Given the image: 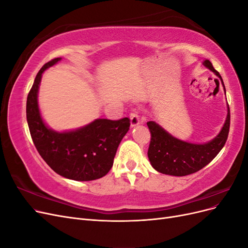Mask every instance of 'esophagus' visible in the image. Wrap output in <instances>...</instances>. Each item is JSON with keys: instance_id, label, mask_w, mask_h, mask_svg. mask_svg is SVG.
Returning <instances> with one entry per match:
<instances>
[{"instance_id": "esophagus-1", "label": "esophagus", "mask_w": 248, "mask_h": 248, "mask_svg": "<svg viewBox=\"0 0 248 248\" xmlns=\"http://www.w3.org/2000/svg\"><path fill=\"white\" fill-rule=\"evenodd\" d=\"M140 115L137 110H133L130 112V124L131 126H137L138 124H140Z\"/></svg>"}]
</instances>
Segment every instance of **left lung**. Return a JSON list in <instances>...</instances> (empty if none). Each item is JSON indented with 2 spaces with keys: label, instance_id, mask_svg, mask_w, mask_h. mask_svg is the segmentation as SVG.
I'll return each mask as SVG.
<instances>
[{
  "label": "left lung",
  "instance_id": "obj_1",
  "mask_svg": "<svg viewBox=\"0 0 248 248\" xmlns=\"http://www.w3.org/2000/svg\"><path fill=\"white\" fill-rule=\"evenodd\" d=\"M205 66L212 70L222 82L218 71L212 63L206 60ZM223 89L226 91V88ZM231 123L230 108L228 104V117L220 133L207 144H190L175 139L153 121L147 122L151 132V140L148 149V157L152 167L161 174L171 176H186L193 174L211 162L220 152L228 140Z\"/></svg>",
  "mask_w": 248,
  "mask_h": 248
}]
</instances>
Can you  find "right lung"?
I'll return each mask as SVG.
<instances>
[{
  "label": "right lung",
  "mask_w": 248,
  "mask_h": 248,
  "mask_svg": "<svg viewBox=\"0 0 248 248\" xmlns=\"http://www.w3.org/2000/svg\"><path fill=\"white\" fill-rule=\"evenodd\" d=\"M61 58L52 59L37 73L27 98V121L37 151L51 170L65 178L91 181L106 176L114 163L119 144L130 126L129 118L98 119L80 129L56 132L40 117L37 93L43 71Z\"/></svg>",
  "instance_id": "1"
}]
</instances>
